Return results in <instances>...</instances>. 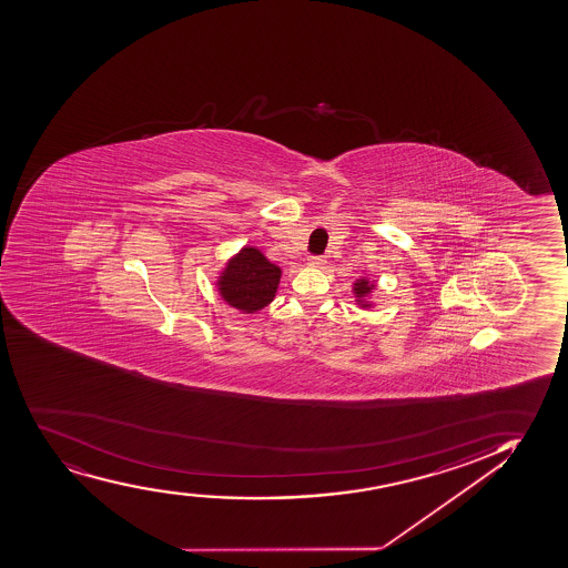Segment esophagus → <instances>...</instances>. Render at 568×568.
Masks as SVG:
<instances>
[{
  "instance_id": "1",
  "label": "esophagus",
  "mask_w": 568,
  "mask_h": 568,
  "mask_svg": "<svg viewBox=\"0 0 568 568\" xmlns=\"http://www.w3.org/2000/svg\"><path fill=\"white\" fill-rule=\"evenodd\" d=\"M308 265L320 267V265H324V257H322V255H311V257H308Z\"/></svg>"
}]
</instances>
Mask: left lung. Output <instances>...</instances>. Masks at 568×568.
Segmentation results:
<instances>
[{
  "instance_id": "8db88e82",
  "label": "left lung",
  "mask_w": 568,
  "mask_h": 568,
  "mask_svg": "<svg viewBox=\"0 0 568 568\" xmlns=\"http://www.w3.org/2000/svg\"><path fill=\"white\" fill-rule=\"evenodd\" d=\"M372 284L367 281H358L354 284V294L356 297H364V295L369 294L372 292Z\"/></svg>"
}]
</instances>
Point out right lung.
<instances>
[{
	"instance_id": "obj_1",
	"label": "right lung",
	"mask_w": 568,
	"mask_h": 568,
	"mask_svg": "<svg viewBox=\"0 0 568 568\" xmlns=\"http://www.w3.org/2000/svg\"><path fill=\"white\" fill-rule=\"evenodd\" d=\"M281 282V267L265 260L260 250L244 248L229 261L220 281V292L231 307L255 313L268 305Z\"/></svg>"
}]
</instances>
